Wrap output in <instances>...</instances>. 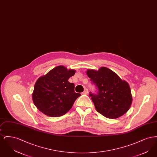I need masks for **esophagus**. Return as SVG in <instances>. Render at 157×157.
<instances>
[{
	"mask_svg": "<svg viewBox=\"0 0 157 157\" xmlns=\"http://www.w3.org/2000/svg\"><path fill=\"white\" fill-rule=\"evenodd\" d=\"M88 90L87 89V88H85L84 90H83V92H82V94H85V95H86V94H88Z\"/></svg>",
	"mask_w": 157,
	"mask_h": 157,
	"instance_id": "1",
	"label": "esophagus"
}]
</instances>
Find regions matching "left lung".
I'll list each match as a JSON object with an SVG mask.
<instances>
[{"label": "left lung", "mask_w": 157, "mask_h": 157, "mask_svg": "<svg viewBox=\"0 0 157 157\" xmlns=\"http://www.w3.org/2000/svg\"><path fill=\"white\" fill-rule=\"evenodd\" d=\"M86 74L98 90L89 95L98 112L107 118L115 119L129 110L132 98L127 82L106 67L98 71L88 70Z\"/></svg>", "instance_id": "1"}]
</instances>
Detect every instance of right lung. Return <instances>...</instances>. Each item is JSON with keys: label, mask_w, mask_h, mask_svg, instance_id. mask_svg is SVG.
I'll use <instances>...</instances> for the list:
<instances>
[{"label": "right lung", "mask_w": 157, "mask_h": 157, "mask_svg": "<svg viewBox=\"0 0 157 157\" xmlns=\"http://www.w3.org/2000/svg\"><path fill=\"white\" fill-rule=\"evenodd\" d=\"M75 74L63 66L53 68L35 83L32 99L37 109L51 117H61L72 107L81 96L74 91L75 85L68 79Z\"/></svg>", "instance_id": "1"}]
</instances>
